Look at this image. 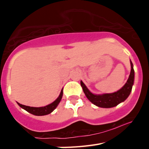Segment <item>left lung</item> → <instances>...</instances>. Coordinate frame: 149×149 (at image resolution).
<instances>
[{"label": "left lung", "mask_w": 149, "mask_h": 149, "mask_svg": "<svg viewBox=\"0 0 149 149\" xmlns=\"http://www.w3.org/2000/svg\"><path fill=\"white\" fill-rule=\"evenodd\" d=\"M131 70L130 75L127 82L123 86L122 89L113 93H106L102 95L93 94L87 89L86 85L81 81V85L83 88L84 93L86 95V98L96 106L103 108H110L117 106L121 102H123L127 99L132 90V86L134 85V70L133 67V63L131 61Z\"/></svg>", "instance_id": "left-lung-1"}]
</instances>
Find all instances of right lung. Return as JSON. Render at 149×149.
<instances>
[{"mask_svg": "<svg viewBox=\"0 0 149 149\" xmlns=\"http://www.w3.org/2000/svg\"><path fill=\"white\" fill-rule=\"evenodd\" d=\"M62 97H63V89L61 90V93H60V95L56 100H55L54 102H52L50 104L47 105V106L45 107H29L26 106V105L21 104L18 103V104L23 108L24 110H25L26 111H27L30 113L33 114V115L35 116H45L48 115V114L51 113V112H53L54 110V109L56 108L57 105L59 104V103L60 102L62 99Z\"/></svg>", "mask_w": 149, "mask_h": 149, "instance_id": "add662e5", "label": "right lung"}]
</instances>
